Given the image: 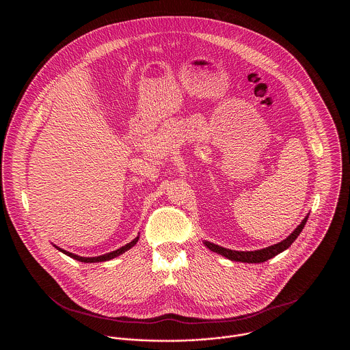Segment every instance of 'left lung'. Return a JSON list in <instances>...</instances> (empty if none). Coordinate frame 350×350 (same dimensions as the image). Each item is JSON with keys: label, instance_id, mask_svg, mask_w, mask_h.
Wrapping results in <instances>:
<instances>
[{"label": "left lung", "instance_id": "1", "mask_svg": "<svg viewBox=\"0 0 350 350\" xmlns=\"http://www.w3.org/2000/svg\"><path fill=\"white\" fill-rule=\"evenodd\" d=\"M307 218L308 215L300 222L299 226L286 239L283 240L282 243L279 244H275V245H271L268 248H264V250H253V252H239V250H226V248H222L219 245H215V244H211L208 241L204 243V245L213 252L218 253V254H222L225 257H228L229 260H233V261H243V262H264L272 257H275L276 254L282 253L283 250H287L288 247H291V244L298 239V236L300 234V232L303 230L306 222H307Z\"/></svg>", "mask_w": 350, "mask_h": 350}]
</instances>
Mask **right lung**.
<instances>
[{
    "mask_svg": "<svg viewBox=\"0 0 350 350\" xmlns=\"http://www.w3.org/2000/svg\"><path fill=\"white\" fill-rule=\"evenodd\" d=\"M137 241H139V237H136L133 241H131L129 244H126L125 247H122V248H120V250H113V252H110V253L102 254V256H98V257H81V256H77V254L70 253V252H67V250H60V248H57V247H56V248L60 250V252H63L64 254H67V256H70V257H72V258H75V260H78V261H82V262H100V261H107V260H111V258H114V257H117V256L122 254L124 252L131 250V248H132Z\"/></svg>",
    "mask_w": 350,
    "mask_h": 350,
    "instance_id": "1",
    "label": "right lung"
}]
</instances>
